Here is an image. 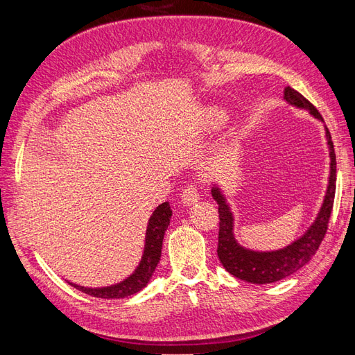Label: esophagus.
Listing matches in <instances>:
<instances>
[{"instance_id": "esophagus-1", "label": "esophagus", "mask_w": 355, "mask_h": 355, "mask_svg": "<svg viewBox=\"0 0 355 355\" xmlns=\"http://www.w3.org/2000/svg\"><path fill=\"white\" fill-rule=\"evenodd\" d=\"M198 200H200V192H198L197 185L189 184L188 187H185L184 194H182V201H184V204L191 206V204H194Z\"/></svg>"}]
</instances>
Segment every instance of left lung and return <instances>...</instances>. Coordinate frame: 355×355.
Returning <instances> with one entry per match:
<instances>
[{
  "label": "left lung",
  "instance_id": "obj_1",
  "mask_svg": "<svg viewBox=\"0 0 355 355\" xmlns=\"http://www.w3.org/2000/svg\"><path fill=\"white\" fill-rule=\"evenodd\" d=\"M284 99L295 105L297 108L308 110L318 120L323 121V116L320 115L315 106L311 103L302 94L295 89L287 87L284 89ZM326 136L330 151V178L327 194L324 198L323 206L318 213L315 222L311 225V228L293 244L287 245L286 249L277 252H252L243 249L241 245L235 241L232 235V214L230 211L228 204L225 202L219 188L211 189L213 198L219 204V244H218V256L230 274L240 278V280L249 282L253 284H268L274 283L283 278L292 275L304 265H306L311 257H313L321 241L324 240L327 232L330 214L333 210V201H335V191H336V155L335 148H333L331 136L329 128L326 127Z\"/></svg>",
  "mask_w": 355,
  "mask_h": 355
}]
</instances>
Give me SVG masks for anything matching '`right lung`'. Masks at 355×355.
<instances>
[{"mask_svg": "<svg viewBox=\"0 0 355 355\" xmlns=\"http://www.w3.org/2000/svg\"><path fill=\"white\" fill-rule=\"evenodd\" d=\"M170 218H171V210H170L168 202H163L161 206L155 209L148 223L144 257L141 263H139L137 270L135 271V274L128 277L127 280L121 282L120 284L103 287V288H87V287L77 286L72 283L69 284L73 286L75 288H78L80 292H84L94 297H102V299H120V297L137 293L139 290H142L146 286V283L149 282V278H151L153 272L155 271V268L159 262L161 247H163L164 232L170 223Z\"/></svg>", "mask_w": 355, "mask_h": 355, "instance_id": "obj_1", "label": "right lung"}]
</instances>
